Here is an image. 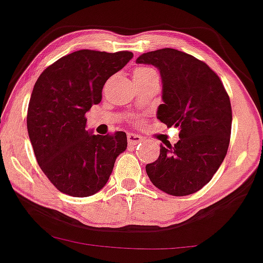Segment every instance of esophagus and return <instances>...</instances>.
<instances>
[{
	"instance_id": "34e87169",
	"label": "esophagus",
	"mask_w": 263,
	"mask_h": 263,
	"mask_svg": "<svg viewBox=\"0 0 263 263\" xmlns=\"http://www.w3.org/2000/svg\"><path fill=\"white\" fill-rule=\"evenodd\" d=\"M142 141H143V140H142L141 136L135 135V134H128L127 135V142H128L129 145H136V144H138Z\"/></svg>"
}]
</instances>
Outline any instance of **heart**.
Wrapping results in <instances>:
<instances>
[{"label": "heart", "instance_id": "1", "mask_svg": "<svg viewBox=\"0 0 263 263\" xmlns=\"http://www.w3.org/2000/svg\"><path fill=\"white\" fill-rule=\"evenodd\" d=\"M151 73H156V72H154L153 69L149 67H144V66H142V67H137L135 69V77H138V76L151 74Z\"/></svg>", "mask_w": 263, "mask_h": 263}]
</instances>
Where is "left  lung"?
I'll return each mask as SVG.
<instances>
[{
	"label": "left lung",
	"mask_w": 263,
	"mask_h": 263,
	"mask_svg": "<svg viewBox=\"0 0 263 263\" xmlns=\"http://www.w3.org/2000/svg\"><path fill=\"white\" fill-rule=\"evenodd\" d=\"M162 77L163 104L157 118L180 129V140L160 144L159 158L145 165L152 183L167 195L187 196L211 181L227 156L232 105L219 77L194 56L175 49L143 53Z\"/></svg>",
	"instance_id": "1"
}]
</instances>
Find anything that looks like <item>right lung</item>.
I'll return each instance as SVG.
<instances>
[{
    "mask_svg": "<svg viewBox=\"0 0 263 263\" xmlns=\"http://www.w3.org/2000/svg\"><path fill=\"white\" fill-rule=\"evenodd\" d=\"M134 58L129 51L78 50L49 66L37 78L27 127L36 162L59 191L73 197L97 194L127 148L122 131H87L85 112L101 101L105 82Z\"/></svg>",
    "mask_w": 263,
    "mask_h": 263,
    "instance_id": "obj_1",
    "label": "right lung"
}]
</instances>
